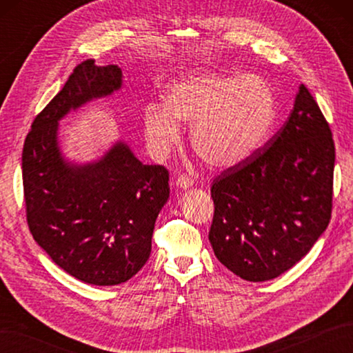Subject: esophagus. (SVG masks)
Wrapping results in <instances>:
<instances>
[{"instance_id":"34e87169","label":"esophagus","mask_w":353,"mask_h":353,"mask_svg":"<svg viewBox=\"0 0 353 353\" xmlns=\"http://www.w3.org/2000/svg\"><path fill=\"white\" fill-rule=\"evenodd\" d=\"M176 186L181 190H188L192 186V179L188 176H181L176 179Z\"/></svg>"}]
</instances>
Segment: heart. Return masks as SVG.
<instances>
[{"mask_svg":"<svg viewBox=\"0 0 353 353\" xmlns=\"http://www.w3.org/2000/svg\"><path fill=\"white\" fill-rule=\"evenodd\" d=\"M277 118L273 89L256 74L194 71L161 92V106L147 104L142 130L156 159L181 142L179 125H191L190 141L214 168H230L264 147Z\"/></svg>","mask_w":353,"mask_h":353,"instance_id":"1","label":"heart"}]
</instances>
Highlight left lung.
I'll use <instances>...</instances> for the list:
<instances>
[{"instance_id": "1", "label": "left lung", "mask_w": 353, "mask_h": 353, "mask_svg": "<svg viewBox=\"0 0 353 353\" xmlns=\"http://www.w3.org/2000/svg\"><path fill=\"white\" fill-rule=\"evenodd\" d=\"M334 162L331 129L301 85L282 129L212 183L209 241L221 264L250 282L296 265L331 220Z\"/></svg>"}]
</instances>
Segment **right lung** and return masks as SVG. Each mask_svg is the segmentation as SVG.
I'll return each mask as SVG.
<instances>
[{"instance_id":"1","label":"right lung","mask_w":353,"mask_h":353,"mask_svg":"<svg viewBox=\"0 0 353 353\" xmlns=\"http://www.w3.org/2000/svg\"><path fill=\"white\" fill-rule=\"evenodd\" d=\"M123 88L115 65L80 63L34 118L22 152L27 221L34 241L76 279L112 287L144 267L154 223L170 197L168 171L142 163L117 139L89 162L66 157L59 123Z\"/></svg>"}]
</instances>
